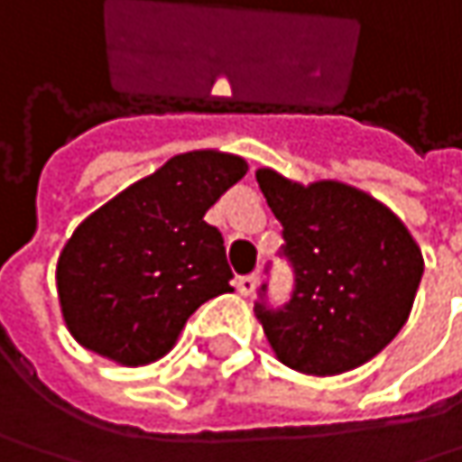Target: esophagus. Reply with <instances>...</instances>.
<instances>
[{
  "label": "esophagus",
  "mask_w": 462,
  "mask_h": 462,
  "mask_svg": "<svg viewBox=\"0 0 462 462\" xmlns=\"http://www.w3.org/2000/svg\"><path fill=\"white\" fill-rule=\"evenodd\" d=\"M256 273H248V275H240L237 278V291L243 294V297H251L254 294V289H256Z\"/></svg>",
  "instance_id": "1"
}]
</instances>
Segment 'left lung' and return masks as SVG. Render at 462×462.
I'll return each mask as SVG.
<instances>
[{"label": "left lung", "instance_id": "8db88e82", "mask_svg": "<svg viewBox=\"0 0 462 462\" xmlns=\"http://www.w3.org/2000/svg\"><path fill=\"white\" fill-rule=\"evenodd\" d=\"M283 227L281 256L294 286L275 305L259 286L254 310L278 358L305 374H342L374 358L410 319L422 254L374 198L339 181L294 184L256 171ZM270 273V264H267Z\"/></svg>", "mask_w": 462, "mask_h": 462}]
</instances>
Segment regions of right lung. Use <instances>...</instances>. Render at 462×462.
Here are the masks:
<instances>
[{
    "label": "right lung",
    "mask_w": 462,
    "mask_h": 462,
    "mask_svg": "<svg viewBox=\"0 0 462 462\" xmlns=\"http://www.w3.org/2000/svg\"><path fill=\"white\" fill-rule=\"evenodd\" d=\"M245 171L235 154H176L74 230L55 281L82 347L125 366L157 361L203 302L232 291L225 237L206 211Z\"/></svg>",
    "instance_id": "add662e5"
}]
</instances>
